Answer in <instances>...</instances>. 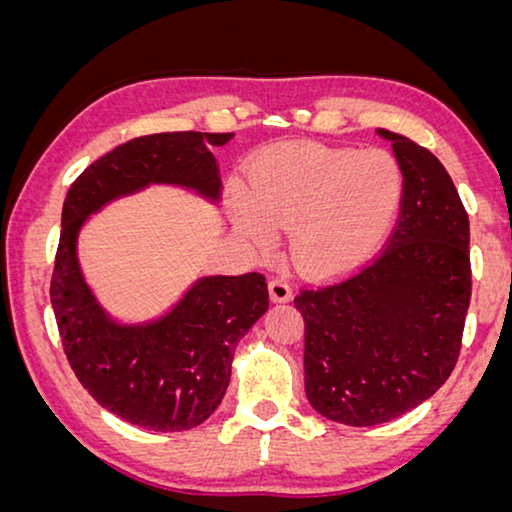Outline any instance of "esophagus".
<instances>
[{
	"mask_svg": "<svg viewBox=\"0 0 512 512\" xmlns=\"http://www.w3.org/2000/svg\"><path fill=\"white\" fill-rule=\"evenodd\" d=\"M268 289H270V300H272V303H289V300L293 298L291 286L286 284L284 279H270Z\"/></svg>",
	"mask_w": 512,
	"mask_h": 512,
	"instance_id": "obj_1",
	"label": "esophagus"
}]
</instances>
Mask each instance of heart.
I'll return each instance as SVG.
<instances>
[{
    "mask_svg": "<svg viewBox=\"0 0 512 512\" xmlns=\"http://www.w3.org/2000/svg\"><path fill=\"white\" fill-rule=\"evenodd\" d=\"M403 170L384 151L279 144L249 170V193L233 188L230 219L258 251L289 228V254L312 277H331L366 261L387 237L403 200Z\"/></svg>",
    "mask_w": 512,
    "mask_h": 512,
    "instance_id": "heart-1",
    "label": "heart"
}]
</instances>
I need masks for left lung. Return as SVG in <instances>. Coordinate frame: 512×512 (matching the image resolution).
I'll return each mask as SVG.
<instances>
[{"mask_svg":"<svg viewBox=\"0 0 512 512\" xmlns=\"http://www.w3.org/2000/svg\"><path fill=\"white\" fill-rule=\"evenodd\" d=\"M377 132L405 179L387 244L352 275L293 298L307 401L347 426L391 422L436 394L457 366L471 303V230L450 174L412 139Z\"/></svg>","mask_w":512,"mask_h":512,"instance_id":"obj_1","label":"left lung"}]
</instances>
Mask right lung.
I'll use <instances>...</instances> for the list:
<instances>
[{
  "label": "right lung",
  "mask_w": 512,
  "mask_h": 512,
  "mask_svg": "<svg viewBox=\"0 0 512 512\" xmlns=\"http://www.w3.org/2000/svg\"><path fill=\"white\" fill-rule=\"evenodd\" d=\"M233 132H160L130 139L95 160L69 186L55 251L51 305L69 366L102 408L151 431H188L219 408L244 333L268 310L261 272L202 277L158 321L123 326L107 317L76 258L83 221L107 202L149 184H179L219 200L209 146Z\"/></svg>",
  "instance_id": "obj_1"
}]
</instances>
